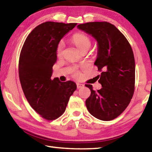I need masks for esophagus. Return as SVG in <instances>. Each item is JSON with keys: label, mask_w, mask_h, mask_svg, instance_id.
Instances as JSON below:
<instances>
[{"label": "esophagus", "mask_w": 152, "mask_h": 152, "mask_svg": "<svg viewBox=\"0 0 152 152\" xmlns=\"http://www.w3.org/2000/svg\"><path fill=\"white\" fill-rule=\"evenodd\" d=\"M76 85H77V88H82V87L84 86V84H80V83H77V84H76Z\"/></svg>", "instance_id": "obj_1"}]
</instances>
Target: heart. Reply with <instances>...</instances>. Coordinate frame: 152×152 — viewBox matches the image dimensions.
Returning a JSON list of instances; mask_svg holds the SVG:
<instances>
[{"mask_svg":"<svg viewBox=\"0 0 152 152\" xmlns=\"http://www.w3.org/2000/svg\"><path fill=\"white\" fill-rule=\"evenodd\" d=\"M72 41L81 51L84 50V49H88L91 45V40L90 37L84 33H78L74 34L72 37ZM64 48H65V43L63 41H60L58 43L56 50V55L58 57L62 56ZM72 72L75 76H77L79 74L78 70L76 68H73L72 70Z\"/></svg>","mask_w":152,"mask_h":152,"instance_id":"heart-1","label":"heart"}]
</instances>
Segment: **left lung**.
I'll list each match as a JSON object with an SVG mask.
<instances>
[{
	"mask_svg": "<svg viewBox=\"0 0 152 152\" xmlns=\"http://www.w3.org/2000/svg\"><path fill=\"white\" fill-rule=\"evenodd\" d=\"M78 28L96 39L98 56L95 66L101 72L102 88L91 91L86 100L89 113L102 121H111L121 114L129 104L135 91V64L132 46L124 35L110 23L89 22Z\"/></svg>",
	"mask_w": 152,
	"mask_h": 152,
	"instance_id": "obj_1",
	"label": "left lung"
}]
</instances>
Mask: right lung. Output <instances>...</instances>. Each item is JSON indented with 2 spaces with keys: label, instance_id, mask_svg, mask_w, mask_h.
<instances>
[{
  "label": "right lung",
  "instance_id": "1",
  "mask_svg": "<svg viewBox=\"0 0 152 152\" xmlns=\"http://www.w3.org/2000/svg\"><path fill=\"white\" fill-rule=\"evenodd\" d=\"M77 23L48 21L36 27L25 39L19 56V76L28 102L48 121L60 117L76 89L72 81L51 79L57 60L56 47Z\"/></svg>",
  "mask_w": 152,
  "mask_h": 152
}]
</instances>
